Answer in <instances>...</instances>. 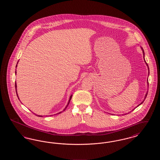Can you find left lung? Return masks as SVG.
Returning a JSON list of instances; mask_svg holds the SVG:
<instances>
[{
    "instance_id": "obj_1",
    "label": "left lung",
    "mask_w": 160,
    "mask_h": 160,
    "mask_svg": "<svg viewBox=\"0 0 160 160\" xmlns=\"http://www.w3.org/2000/svg\"><path fill=\"white\" fill-rule=\"evenodd\" d=\"M141 49H142V52H143V59H144V61H145V63H146V65H147V67H148V76H149V67H148V63H147L146 62V61H145V52H144V50H143V48H142V47H141ZM147 83H148V86H148V85H149V84H148V80H147ZM147 95H148V91H147L146 93V95H145V98H144V99L143 100V101H142V102H141L140 104H138V106H137L136 107L139 106L140 105H141V104H142V103L144 102V101H145V99H146V97H147ZM127 114H128V113H127ZM122 115H123V114H122Z\"/></svg>"
}]
</instances>
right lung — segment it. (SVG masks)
<instances>
[{
    "mask_svg": "<svg viewBox=\"0 0 160 160\" xmlns=\"http://www.w3.org/2000/svg\"><path fill=\"white\" fill-rule=\"evenodd\" d=\"M17 63H18V62H17ZM16 67H17V64L16 65ZM16 73H17V72H16V71H15V75H16ZM15 90H16V93H17V97H18V99H19V97H18V94H17V84H16V82H15ZM72 95H71V96H70V97H69V99L68 101V104H67V105L66 106V107H65V108L63 109V111H65V109L67 108V107H68V106L69 105V102H70V101H71V98H72ZM61 112H59V113H58L57 114H60L61 113ZM35 114V113H34ZM36 116H39V117H42L43 116H41V115H37V114H35ZM54 115H55V114H54ZM50 116H52V115H50Z\"/></svg>",
    "mask_w": 160,
    "mask_h": 160,
    "instance_id": "right-lung-1",
    "label": "right lung"
}]
</instances>
